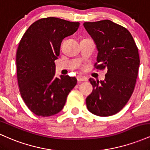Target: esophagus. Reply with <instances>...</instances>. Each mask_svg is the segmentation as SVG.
Masks as SVG:
<instances>
[{
	"instance_id": "esophagus-1",
	"label": "esophagus",
	"mask_w": 150,
	"mask_h": 150,
	"mask_svg": "<svg viewBox=\"0 0 150 150\" xmlns=\"http://www.w3.org/2000/svg\"><path fill=\"white\" fill-rule=\"evenodd\" d=\"M77 81H78L79 82H84V81H87V79H86L85 77H82V76H77Z\"/></svg>"
}]
</instances>
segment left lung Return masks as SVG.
Segmentation results:
<instances>
[{"label": "left lung", "instance_id": "obj_1", "mask_svg": "<svg viewBox=\"0 0 150 150\" xmlns=\"http://www.w3.org/2000/svg\"><path fill=\"white\" fill-rule=\"evenodd\" d=\"M83 25L97 46L94 66L107 68L104 80H89L93 90L86 99L87 109L99 116H112L124 107L134 91L140 65L138 49L130 32L111 20Z\"/></svg>", "mask_w": 150, "mask_h": 150}]
</instances>
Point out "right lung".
Returning <instances> with one entry per match:
<instances>
[{"label": "right lung", "mask_w": 150, "mask_h": 150, "mask_svg": "<svg viewBox=\"0 0 150 150\" xmlns=\"http://www.w3.org/2000/svg\"><path fill=\"white\" fill-rule=\"evenodd\" d=\"M79 26V22L57 18H42L31 25L20 40L16 55L19 89L25 104L37 116L60 112L76 85L74 77H55L54 61L63 39L75 33Z\"/></svg>", "instance_id": "add662e5"}]
</instances>
